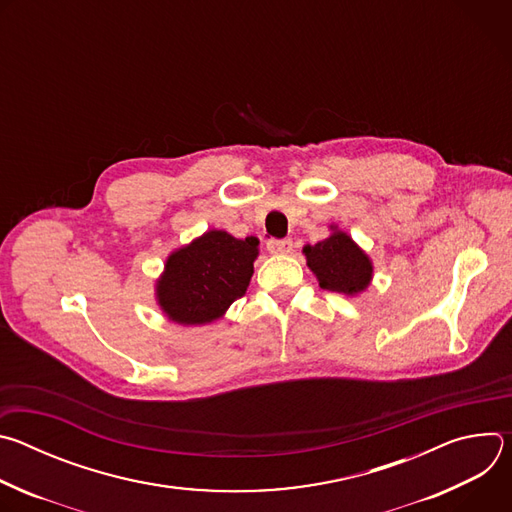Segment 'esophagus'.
Listing matches in <instances>:
<instances>
[{
    "label": "esophagus",
    "mask_w": 512,
    "mask_h": 512,
    "mask_svg": "<svg viewBox=\"0 0 512 512\" xmlns=\"http://www.w3.org/2000/svg\"><path fill=\"white\" fill-rule=\"evenodd\" d=\"M267 249L275 255H287L294 249V243H291V239H271L267 241Z\"/></svg>",
    "instance_id": "obj_1"
}]
</instances>
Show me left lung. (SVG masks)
Listing matches in <instances>:
<instances>
[{
  "label": "left lung",
  "mask_w": 512,
  "mask_h": 512,
  "mask_svg": "<svg viewBox=\"0 0 512 512\" xmlns=\"http://www.w3.org/2000/svg\"><path fill=\"white\" fill-rule=\"evenodd\" d=\"M308 267L318 277L322 289L344 296H356L369 287L373 263L344 231L332 227V235L316 245H306Z\"/></svg>",
  "instance_id": "obj_1"
}]
</instances>
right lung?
Instances as JSON below:
<instances>
[{
    "instance_id": "add662e5",
    "label": "right lung",
    "mask_w": 512,
    "mask_h": 512,
    "mask_svg": "<svg viewBox=\"0 0 512 512\" xmlns=\"http://www.w3.org/2000/svg\"><path fill=\"white\" fill-rule=\"evenodd\" d=\"M257 247L255 237L235 239L227 231H206L166 259L156 283L158 306L168 320L184 326L218 320L245 296Z\"/></svg>"
}]
</instances>
